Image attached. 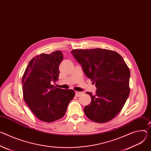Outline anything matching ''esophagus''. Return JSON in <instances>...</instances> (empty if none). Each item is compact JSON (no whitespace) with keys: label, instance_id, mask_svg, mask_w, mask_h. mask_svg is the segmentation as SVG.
I'll use <instances>...</instances> for the list:
<instances>
[{"label":"esophagus","instance_id":"1","mask_svg":"<svg viewBox=\"0 0 151 151\" xmlns=\"http://www.w3.org/2000/svg\"><path fill=\"white\" fill-rule=\"evenodd\" d=\"M83 94V92H79V91H76L75 92V96L77 97H79L81 95Z\"/></svg>","mask_w":151,"mask_h":151}]
</instances>
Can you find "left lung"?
Returning a JSON list of instances; mask_svg holds the SVG:
<instances>
[{
	"label": "left lung",
	"instance_id": "1",
	"mask_svg": "<svg viewBox=\"0 0 151 151\" xmlns=\"http://www.w3.org/2000/svg\"><path fill=\"white\" fill-rule=\"evenodd\" d=\"M71 52L97 88L94 94L86 92L91 102L84 107L85 114L95 122L110 121L120 113L129 96L128 65L120 55L111 50L75 49Z\"/></svg>",
	"mask_w": 151,
	"mask_h": 151
}]
</instances>
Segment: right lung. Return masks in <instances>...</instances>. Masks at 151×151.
I'll return each mask as SVG.
<instances>
[{
	"mask_svg": "<svg viewBox=\"0 0 151 151\" xmlns=\"http://www.w3.org/2000/svg\"><path fill=\"white\" fill-rule=\"evenodd\" d=\"M63 60L60 50L40 54L30 61L22 77L24 101L38 119L46 122L62 118L75 94L73 90L53 85L58 79Z\"/></svg>",
	"mask_w": 151,
	"mask_h": 151,
	"instance_id": "obj_1",
	"label": "right lung"
}]
</instances>
